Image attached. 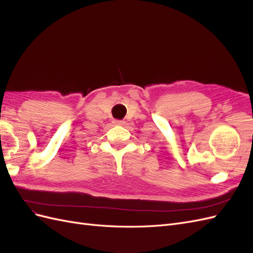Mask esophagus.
<instances>
[{
	"instance_id": "1",
	"label": "esophagus",
	"mask_w": 253,
	"mask_h": 253,
	"mask_svg": "<svg viewBox=\"0 0 253 253\" xmlns=\"http://www.w3.org/2000/svg\"><path fill=\"white\" fill-rule=\"evenodd\" d=\"M113 123H115L116 125H124L125 124V122L124 121H120V120H116L115 122H113Z\"/></svg>"
}]
</instances>
